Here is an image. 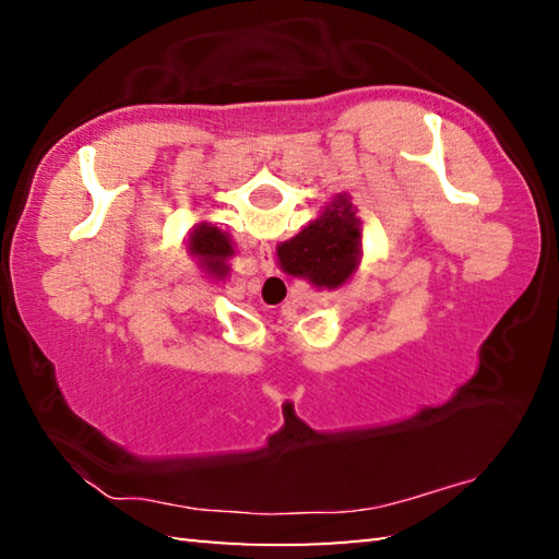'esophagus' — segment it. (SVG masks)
<instances>
[{"instance_id":"34e87169","label":"esophagus","mask_w":559,"mask_h":559,"mask_svg":"<svg viewBox=\"0 0 559 559\" xmlns=\"http://www.w3.org/2000/svg\"><path fill=\"white\" fill-rule=\"evenodd\" d=\"M259 261H261L263 273H273V269H276V261H273V249L269 243L259 246Z\"/></svg>"}]
</instances>
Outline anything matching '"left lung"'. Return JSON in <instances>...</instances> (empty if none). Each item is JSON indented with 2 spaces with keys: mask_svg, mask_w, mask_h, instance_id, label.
Segmentation results:
<instances>
[{
  "mask_svg": "<svg viewBox=\"0 0 559 559\" xmlns=\"http://www.w3.org/2000/svg\"><path fill=\"white\" fill-rule=\"evenodd\" d=\"M189 253L200 261V266L210 273V276L224 278L229 273L226 261L234 257L231 236L216 229L214 224H197L192 231H189Z\"/></svg>",
  "mask_w": 559,
  "mask_h": 559,
  "instance_id": "obj_1",
  "label": "left lung"
}]
</instances>
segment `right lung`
Returning <instances> with one entry per match:
<instances>
[{"label": "right lung", "mask_w": 559, "mask_h": 559, "mask_svg": "<svg viewBox=\"0 0 559 559\" xmlns=\"http://www.w3.org/2000/svg\"><path fill=\"white\" fill-rule=\"evenodd\" d=\"M359 246L362 222L357 219L349 194H337L316 222L283 241L276 253L288 276L306 278L318 288H337L355 273Z\"/></svg>", "instance_id": "right-lung-1"}]
</instances>
